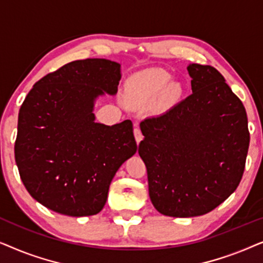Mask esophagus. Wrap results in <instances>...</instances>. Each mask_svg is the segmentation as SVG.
<instances>
[{"label": "esophagus", "instance_id": "34e87169", "mask_svg": "<svg viewBox=\"0 0 263 263\" xmlns=\"http://www.w3.org/2000/svg\"><path fill=\"white\" fill-rule=\"evenodd\" d=\"M134 136H135V140H136V143H140L141 142V140L143 138L141 130H140V128L138 127V124H135V128H134Z\"/></svg>", "mask_w": 263, "mask_h": 263}]
</instances>
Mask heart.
I'll list each match as a JSON object with an SVG mask.
<instances>
[{"label": "heart", "mask_w": 263, "mask_h": 263, "mask_svg": "<svg viewBox=\"0 0 263 263\" xmlns=\"http://www.w3.org/2000/svg\"><path fill=\"white\" fill-rule=\"evenodd\" d=\"M172 77L161 68H151L133 79L128 85V93L132 100L145 103L157 98L163 93L167 100H176L182 96V87L177 82H171Z\"/></svg>", "instance_id": "obj_1"}]
</instances>
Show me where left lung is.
Here are the masks:
<instances>
[{"mask_svg":"<svg viewBox=\"0 0 263 263\" xmlns=\"http://www.w3.org/2000/svg\"><path fill=\"white\" fill-rule=\"evenodd\" d=\"M193 93L160 116L141 122L139 154L159 213L203 215L242 179L249 148L246 109L215 68L189 64Z\"/></svg>","mask_w":263,"mask_h":263,"instance_id":"left-lung-1","label":"left lung"}]
</instances>
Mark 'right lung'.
I'll list each match as a JSON object with an SVG mask.
<instances>
[{"mask_svg": "<svg viewBox=\"0 0 263 263\" xmlns=\"http://www.w3.org/2000/svg\"><path fill=\"white\" fill-rule=\"evenodd\" d=\"M121 64L74 61L37 81L19 111L14 152L20 178L35 201L69 217L95 215L110 183L138 149L132 121L96 122V100L115 96Z\"/></svg>", "mask_w": 263, "mask_h": 263, "instance_id": "add662e5", "label": "right lung"}]
</instances>
